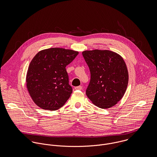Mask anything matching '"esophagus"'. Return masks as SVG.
Instances as JSON below:
<instances>
[{"label": "esophagus", "mask_w": 157, "mask_h": 157, "mask_svg": "<svg viewBox=\"0 0 157 157\" xmlns=\"http://www.w3.org/2000/svg\"><path fill=\"white\" fill-rule=\"evenodd\" d=\"M75 89L76 90H82V86H77L75 88Z\"/></svg>", "instance_id": "esophagus-1"}]
</instances>
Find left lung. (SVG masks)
<instances>
[{"instance_id": "left-lung-1", "label": "left lung", "mask_w": 157, "mask_h": 157, "mask_svg": "<svg viewBox=\"0 0 157 157\" xmlns=\"http://www.w3.org/2000/svg\"><path fill=\"white\" fill-rule=\"evenodd\" d=\"M82 54L90 72L86 95L100 108L115 106L123 97L128 84L129 74L123 59L109 50L85 51Z\"/></svg>"}]
</instances>
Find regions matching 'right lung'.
<instances>
[{
  "mask_svg": "<svg viewBox=\"0 0 157 157\" xmlns=\"http://www.w3.org/2000/svg\"><path fill=\"white\" fill-rule=\"evenodd\" d=\"M78 54L71 49L52 48L39 51L32 59L26 74V87L39 107L56 111L65 104L72 92L66 67Z\"/></svg>",
  "mask_w": 157,
  "mask_h": 157,
  "instance_id": "1",
  "label": "right lung"
}]
</instances>
